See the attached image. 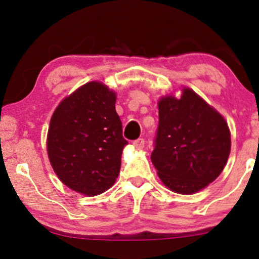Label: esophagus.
Masks as SVG:
<instances>
[{"label":"esophagus","instance_id":"34e87169","mask_svg":"<svg viewBox=\"0 0 259 259\" xmlns=\"http://www.w3.org/2000/svg\"><path fill=\"white\" fill-rule=\"evenodd\" d=\"M133 146L138 148V150H140V148H143L145 146V140L143 139V138H139V139L134 140L133 141Z\"/></svg>","mask_w":259,"mask_h":259}]
</instances>
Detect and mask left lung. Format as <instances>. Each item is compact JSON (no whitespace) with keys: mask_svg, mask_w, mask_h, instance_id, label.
I'll return each instance as SVG.
<instances>
[{"mask_svg":"<svg viewBox=\"0 0 259 259\" xmlns=\"http://www.w3.org/2000/svg\"><path fill=\"white\" fill-rule=\"evenodd\" d=\"M159 125L151 160L169 190L192 194L225 167L231 137L224 118L190 88L158 102Z\"/></svg>","mask_w":259,"mask_h":259,"instance_id":"1","label":"left lung"}]
</instances>
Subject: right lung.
Listing matches in <instances>:
<instances>
[{"instance_id":"obj_1","label":"right lung","mask_w":259,"mask_h":259,"mask_svg":"<svg viewBox=\"0 0 259 259\" xmlns=\"http://www.w3.org/2000/svg\"><path fill=\"white\" fill-rule=\"evenodd\" d=\"M116 95L92 81L62 100L51 119L47 151L59 179L75 192L98 196L118 178L123 147Z\"/></svg>"}]
</instances>
